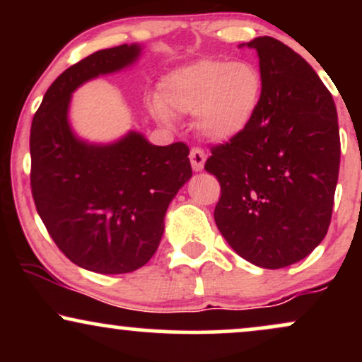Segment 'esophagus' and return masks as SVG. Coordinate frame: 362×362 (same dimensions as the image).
Segmentation results:
<instances>
[{
    "label": "esophagus",
    "mask_w": 362,
    "mask_h": 362,
    "mask_svg": "<svg viewBox=\"0 0 362 362\" xmlns=\"http://www.w3.org/2000/svg\"><path fill=\"white\" fill-rule=\"evenodd\" d=\"M190 163L195 172H202L206 165V153L201 148H192L190 149Z\"/></svg>",
    "instance_id": "1"
}]
</instances>
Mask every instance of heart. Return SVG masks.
I'll use <instances>...</instances> for the list:
<instances>
[{
  "mask_svg": "<svg viewBox=\"0 0 362 362\" xmlns=\"http://www.w3.org/2000/svg\"><path fill=\"white\" fill-rule=\"evenodd\" d=\"M264 98V74L248 59L206 57L173 69L160 83L149 109L161 124L194 115L197 134L230 143L250 129Z\"/></svg>",
  "mask_w": 362,
  "mask_h": 362,
  "instance_id": "b5f03b06",
  "label": "heart"
}]
</instances>
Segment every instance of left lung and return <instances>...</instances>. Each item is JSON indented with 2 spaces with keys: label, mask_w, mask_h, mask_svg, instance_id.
<instances>
[{
  "label": "left lung",
  "mask_w": 362,
  "mask_h": 362,
  "mask_svg": "<svg viewBox=\"0 0 362 362\" xmlns=\"http://www.w3.org/2000/svg\"><path fill=\"white\" fill-rule=\"evenodd\" d=\"M259 56L264 98L245 134L211 149L219 180L214 221L230 247L262 269L308 257L325 238L340 165L337 109L298 52L272 37L247 44Z\"/></svg>",
  "instance_id": "8db88e82"
}]
</instances>
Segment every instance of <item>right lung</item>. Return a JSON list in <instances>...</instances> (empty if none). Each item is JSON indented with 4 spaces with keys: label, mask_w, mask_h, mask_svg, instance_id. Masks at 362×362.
I'll return each instance as SVG.
<instances>
[{
    "label": "right lung",
    "mask_w": 362,
    "mask_h": 362,
    "mask_svg": "<svg viewBox=\"0 0 362 362\" xmlns=\"http://www.w3.org/2000/svg\"><path fill=\"white\" fill-rule=\"evenodd\" d=\"M141 52V44H124L76 62L49 86L32 120L37 213L59 250L91 272L126 274L148 264L170 202L192 177L184 143L155 146L136 131L112 143H90L69 122L74 91L129 68Z\"/></svg>",
    "instance_id": "1"
}]
</instances>
